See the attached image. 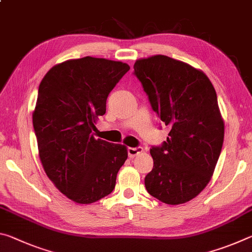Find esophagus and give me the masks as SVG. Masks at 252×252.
I'll list each match as a JSON object with an SVG mask.
<instances>
[{"label": "esophagus", "instance_id": "obj_1", "mask_svg": "<svg viewBox=\"0 0 252 252\" xmlns=\"http://www.w3.org/2000/svg\"><path fill=\"white\" fill-rule=\"evenodd\" d=\"M143 152V148L141 147H138V148H129L127 149V153H129V157L130 158H134L140 153Z\"/></svg>", "mask_w": 252, "mask_h": 252}]
</instances>
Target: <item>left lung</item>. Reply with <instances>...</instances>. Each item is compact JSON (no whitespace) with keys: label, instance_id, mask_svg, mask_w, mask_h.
Returning a JSON list of instances; mask_svg holds the SVG:
<instances>
[{"label":"left lung","instance_id":"obj_1","mask_svg":"<svg viewBox=\"0 0 252 252\" xmlns=\"http://www.w3.org/2000/svg\"><path fill=\"white\" fill-rule=\"evenodd\" d=\"M134 74L151 106L169 126L167 142L153 147V169L144 179L152 197L182 204L197 197L215 171L224 136L215 88L201 70L167 55L136 60Z\"/></svg>","mask_w":252,"mask_h":252}]
</instances>
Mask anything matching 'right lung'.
Segmentation results:
<instances>
[{
    "instance_id": "obj_1",
    "label": "right lung",
    "mask_w": 252,
    "mask_h": 252,
    "mask_svg": "<svg viewBox=\"0 0 252 252\" xmlns=\"http://www.w3.org/2000/svg\"><path fill=\"white\" fill-rule=\"evenodd\" d=\"M130 70L126 63L85 57L48 71L33 111L43 169L61 192L80 204L112 192L127 159L125 144L95 139L92 131L105 113L106 97Z\"/></svg>"
}]
</instances>
